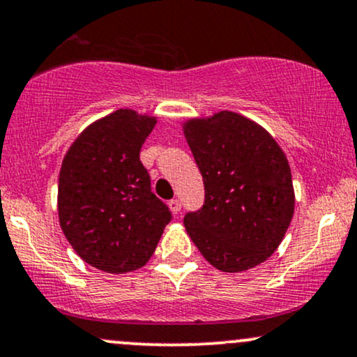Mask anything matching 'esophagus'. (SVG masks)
I'll list each match as a JSON object with an SVG mask.
<instances>
[{
  "instance_id": "obj_1",
  "label": "esophagus",
  "mask_w": 357,
  "mask_h": 357,
  "mask_svg": "<svg viewBox=\"0 0 357 357\" xmlns=\"http://www.w3.org/2000/svg\"><path fill=\"white\" fill-rule=\"evenodd\" d=\"M169 210L174 213V215H178L179 211H181V202L179 199H171L169 202Z\"/></svg>"
}]
</instances>
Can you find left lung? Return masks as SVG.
<instances>
[{"mask_svg": "<svg viewBox=\"0 0 357 357\" xmlns=\"http://www.w3.org/2000/svg\"><path fill=\"white\" fill-rule=\"evenodd\" d=\"M183 130L204 183L202 210L184 216L188 235L221 272L257 267L278 248L294 216L284 151L264 127L230 110L190 119Z\"/></svg>", "mask_w": 357, "mask_h": 357, "instance_id": "8db88e82", "label": "left lung"}]
</instances>
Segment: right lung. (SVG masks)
<instances>
[{
  "mask_svg": "<svg viewBox=\"0 0 357 357\" xmlns=\"http://www.w3.org/2000/svg\"><path fill=\"white\" fill-rule=\"evenodd\" d=\"M154 126L155 117L119 109L90 124L61 162L60 227L77 255L102 272L144 267L173 218L139 159Z\"/></svg>",
  "mask_w": 357,
  "mask_h": 357,
  "instance_id": "1",
  "label": "right lung"
}]
</instances>
